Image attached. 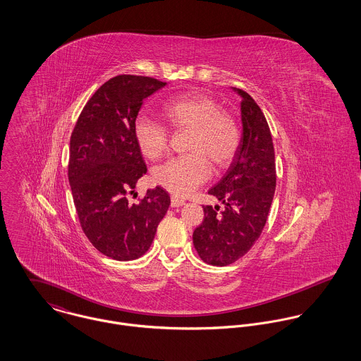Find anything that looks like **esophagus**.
I'll return each mask as SVG.
<instances>
[{
    "mask_svg": "<svg viewBox=\"0 0 361 361\" xmlns=\"http://www.w3.org/2000/svg\"><path fill=\"white\" fill-rule=\"evenodd\" d=\"M185 204V200L183 199H179L176 196H172L171 197V206L172 207H180Z\"/></svg>",
    "mask_w": 361,
    "mask_h": 361,
    "instance_id": "1",
    "label": "esophagus"
}]
</instances>
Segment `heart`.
I'll return each instance as SVG.
<instances>
[{
	"label": "heart",
	"mask_w": 361,
	"mask_h": 361,
	"mask_svg": "<svg viewBox=\"0 0 361 361\" xmlns=\"http://www.w3.org/2000/svg\"><path fill=\"white\" fill-rule=\"evenodd\" d=\"M165 123L176 132L188 130V154L175 157L155 168V183L178 196H186L204 183L209 164L215 169L228 166L240 146V126L235 115L203 93H189L162 105ZM136 145L147 159H157L166 152V129L147 116L135 122Z\"/></svg>",
	"instance_id": "heart-1"
}]
</instances>
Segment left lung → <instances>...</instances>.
Returning <instances> with one entry per match:
<instances>
[{
	"label": "left lung",
	"mask_w": 361,
	"mask_h": 361,
	"mask_svg": "<svg viewBox=\"0 0 361 361\" xmlns=\"http://www.w3.org/2000/svg\"><path fill=\"white\" fill-rule=\"evenodd\" d=\"M243 135L224 178L208 190L219 207L203 206L204 219L193 232L200 258L225 267L243 257L257 242L269 212L276 186L274 143L268 122L257 103L243 90Z\"/></svg>",
	"instance_id": "obj_1"
}]
</instances>
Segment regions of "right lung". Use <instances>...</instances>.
<instances>
[{
  "instance_id": "obj_1",
  "label": "right lung",
  "mask_w": 361,
  "mask_h": 361,
  "mask_svg": "<svg viewBox=\"0 0 361 361\" xmlns=\"http://www.w3.org/2000/svg\"><path fill=\"white\" fill-rule=\"evenodd\" d=\"M166 83L149 76L118 75L90 97L71 135L68 179L80 226L106 257L130 261L152 246L171 199L157 186L130 204L147 172L133 128L143 102Z\"/></svg>"
}]
</instances>
